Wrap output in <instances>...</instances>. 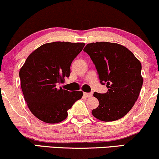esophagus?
<instances>
[{"label":"esophagus","instance_id":"obj_1","mask_svg":"<svg viewBox=\"0 0 159 159\" xmlns=\"http://www.w3.org/2000/svg\"><path fill=\"white\" fill-rule=\"evenodd\" d=\"M84 95L85 96V97H86V98H89V97H91V96H92V92H90V93H87V92H84Z\"/></svg>","mask_w":159,"mask_h":159}]
</instances>
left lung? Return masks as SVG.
Listing matches in <instances>:
<instances>
[{"label": "left lung", "mask_w": 159, "mask_h": 159, "mask_svg": "<svg viewBox=\"0 0 159 159\" xmlns=\"http://www.w3.org/2000/svg\"><path fill=\"white\" fill-rule=\"evenodd\" d=\"M84 51L95 65L100 83L108 88L106 93H94L99 106L92 114L104 122L123 117L133 107L141 91L143 78L140 61L128 48L116 43H89Z\"/></svg>", "instance_id": "obj_1"}]
</instances>
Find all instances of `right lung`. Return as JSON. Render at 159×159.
<instances>
[{
	"instance_id": "1",
	"label": "right lung",
	"mask_w": 159,
	"mask_h": 159,
	"mask_svg": "<svg viewBox=\"0 0 159 159\" xmlns=\"http://www.w3.org/2000/svg\"><path fill=\"white\" fill-rule=\"evenodd\" d=\"M84 43L54 42L44 44L29 56L20 70L21 89L28 107L38 119L58 123L83 96L81 91L69 92L60 84L70 74V65Z\"/></svg>"
}]
</instances>
